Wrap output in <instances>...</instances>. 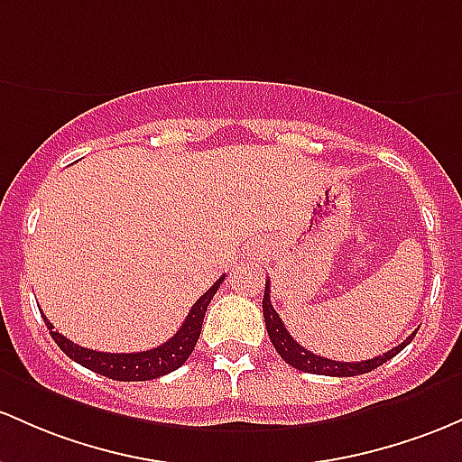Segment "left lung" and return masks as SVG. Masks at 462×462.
<instances>
[{
	"instance_id": "obj_1",
	"label": "left lung",
	"mask_w": 462,
	"mask_h": 462,
	"mask_svg": "<svg viewBox=\"0 0 462 462\" xmlns=\"http://www.w3.org/2000/svg\"><path fill=\"white\" fill-rule=\"evenodd\" d=\"M270 281L265 282V293H263V316H265V327H267V336H270L273 348L276 353L281 355L282 359L289 364V366L298 368L302 373H313V374H328V377H355V374H364V373H371L382 364H386L388 359H393L394 355L402 353L410 342H412V336H410L405 342L399 344V346L390 348L388 353L379 355V357L373 359H364V362H336V359H327L320 357V355H313L311 351H307L305 346L296 342L289 331L282 324L281 316L276 313V309L272 307L270 300Z\"/></svg>"
}]
</instances>
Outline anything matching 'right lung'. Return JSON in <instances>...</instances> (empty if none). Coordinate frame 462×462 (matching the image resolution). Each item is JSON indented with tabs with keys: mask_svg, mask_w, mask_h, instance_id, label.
Here are the masks:
<instances>
[{
	"mask_svg": "<svg viewBox=\"0 0 462 462\" xmlns=\"http://www.w3.org/2000/svg\"><path fill=\"white\" fill-rule=\"evenodd\" d=\"M221 276L199 300L195 302L190 309L189 318L181 324L180 331L175 333L169 342H164L162 346L151 348V351L142 353H100L91 351V348H83L79 344H74L72 339L60 336L59 331H54L52 322H48V318L43 316L45 324L50 328V336L54 342L59 344V348L68 355L69 359H74L80 366L89 368V371L103 374V377L116 379V382H149V379L162 377V374H169L177 371L186 359L190 357L192 348H195L197 339H199L201 324H204L206 309L210 305L212 296L217 293V289L223 282Z\"/></svg>",
	"mask_w": 462,
	"mask_h": 462,
	"instance_id": "right-lung-1",
	"label": "right lung"
}]
</instances>
